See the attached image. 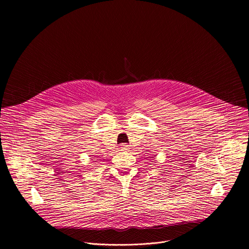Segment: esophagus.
Segmentation results:
<instances>
[{
  "label": "esophagus",
  "instance_id": "1",
  "mask_svg": "<svg viewBox=\"0 0 249 249\" xmlns=\"http://www.w3.org/2000/svg\"><path fill=\"white\" fill-rule=\"evenodd\" d=\"M119 149H120V151H126L128 149V146L126 144H121Z\"/></svg>",
  "mask_w": 249,
  "mask_h": 249
}]
</instances>
